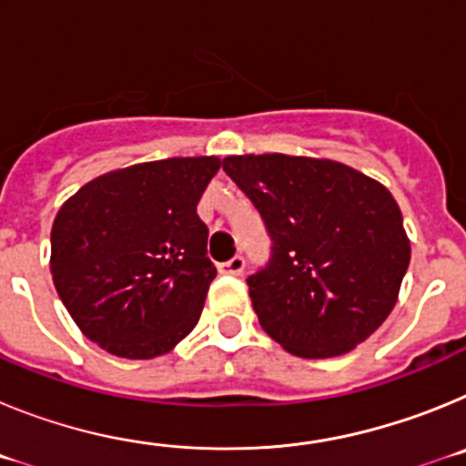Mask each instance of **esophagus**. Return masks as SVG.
<instances>
[{
	"mask_svg": "<svg viewBox=\"0 0 466 466\" xmlns=\"http://www.w3.org/2000/svg\"><path fill=\"white\" fill-rule=\"evenodd\" d=\"M219 273L224 275H242L245 273V258L242 257H233L228 258L226 263H219Z\"/></svg>",
	"mask_w": 466,
	"mask_h": 466,
	"instance_id": "obj_1",
	"label": "esophagus"
}]
</instances>
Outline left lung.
Instances as JSON below:
<instances>
[{"instance_id": "1", "label": "left lung", "mask_w": 466, "mask_h": 466, "mask_svg": "<svg viewBox=\"0 0 466 466\" xmlns=\"http://www.w3.org/2000/svg\"><path fill=\"white\" fill-rule=\"evenodd\" d=\"M270 258L247 278L263 331L308 360L345 355L387 319L410 261L401 209L371 177L336 160L228 156Z\"/></svg>"}]
</instances>
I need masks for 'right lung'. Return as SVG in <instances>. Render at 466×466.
<instances>
[{"mask_svg":"<svg viewBox=\"0 0 466 466\" xmlns=\"http://www.w3.org/2000/svg\"><path fill=\"white\" fill-rule=\"evenodd\" d=\"M217 170L214 156L139 163L97 177L60 208L53 284L86 339L151 360L193 331L217 278L196 212Z\"/></svg>","mask_w":466,"mask_h":466,"instance_id":"right-lung-1","label":"right lung"}]
</instances>
